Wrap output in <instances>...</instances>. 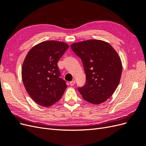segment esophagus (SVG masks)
<instances>
[{"instance_id": "obj_1", "label": "esophagus", "mask_w": 146, "mask_h": 146, "mask_svg": "<svg viewBox=\"0 0 146 146\" xmlns=\"http://www.w3.org/2000/svg\"><path fill=\"white\" fill-rule=\"evenodd\" d=\"M75 83H76V80H74L69 82V84H70V86H73Z\"/></svg>"}]
</instances>
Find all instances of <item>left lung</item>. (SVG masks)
Returning a JSON list of instances; mask_svg holds the SVG:
<instances>
[{"label": "left lung", "instance_id": "1", "mask_svg": "<svg viewBox=\"0 0 146 146\" xmlns=\"http://www.w3.org/2000/svg\"><path fill=\"white\" fill-rule=\"evenodd\" d=\"M70 47L81 58L86 74L85 85L78 91L88 102H104L121 80L122 66L117 53L109 43L98 39L74 43Z\"/></svg>", "mask_w": 146, "mask_h": 146}]
</instances>
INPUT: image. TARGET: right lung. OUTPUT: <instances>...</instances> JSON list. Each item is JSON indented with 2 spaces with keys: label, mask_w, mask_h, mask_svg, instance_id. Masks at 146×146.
I'll list each match as a JSON object with an SVG mask.
<instances>
[{
  "label": "right lung",
  "mask_w": 146,
  "mask_h": 146,
  "mask_svg": "<svg viewBox=\"0 0 146 146\" xmlns=\"http://www.w3.org/2000/svg\"><path fill=\"white\" fill-rule=\"evenodd\" d=\"M64 42L46 41L33 47L22 67V78L26 91L35 102L48 107L58 101L67 88L60 78L58 60L68 49Z\"/></svg>",
  "instance_id": "add662e5"
}]
</instances>
